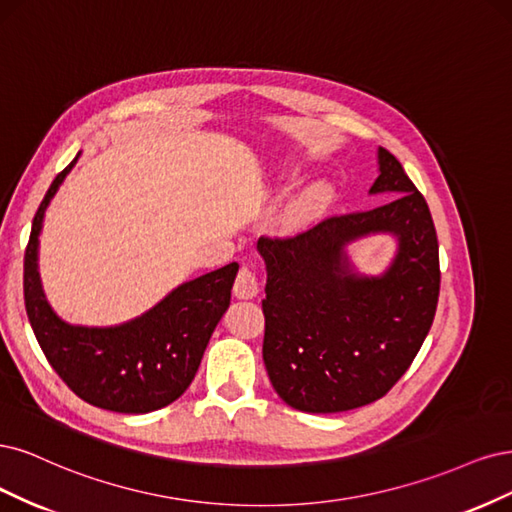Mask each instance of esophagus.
Returning a JSON list of instances; mask_svg holds the SVG:
<instances>
[{"label": "esophagus", "mask_w": 512, "mask_h": 512, "mask_svg": "<svg viewBox=\"0 0 512 512\" xmlns=\"http://www.w3.org/2000/svg\"><path fill=\"white\" fill-rule=\"evenodd\" d=\"M259 293V283H257V276L251 268H240L238 276H236V283H234V295L240 300H253L255 295Z\"/></svg>", "instance_id": "1"}]
</instances>
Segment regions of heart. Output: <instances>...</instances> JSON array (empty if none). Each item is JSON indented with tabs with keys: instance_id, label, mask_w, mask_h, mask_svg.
<instances>
[{
	"instance_id": "b5f03b06",
	"label": "heart",
	"mask_w": 512,
	"mask_h": 512,
	"mask_svg": "<svg viewBox=\"0 0 512 512\" xmlns=\"http://www.w3.org/2000/svg\"><path fill=\"white\" fill-rule=\"evenodd\" d=\"M295 174V170L293 168H285L283 170V176H293ZM325 197V185H321V183H315V185H310V187H306L304 191H302V195H300V200H298V206L302 208V210H308V208H312L315 204H319L321 200Z\"/></svg>"
}]
</instances>
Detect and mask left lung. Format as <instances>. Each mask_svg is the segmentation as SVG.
I'll list each match as a JSON object with an SVG mask.
<instances>
[{
  "label": "left lung",
  "instance_id": "8db88e82",
  "mask_svg": "<svg viewBox=\"0 0 512 512\" xmlns=\"http://www.w3.org/2000/svg\"><path fill=\"white\" fill-rule=\"evenodd\" d=\"M370 195L393 200L329 217L302 234L257 240L266 263L263 364L274 391L302 412H344L376 402L400 381L430 332L438 291V238L425 197L402 163L378 146ZM391 235L396 255L364 275L348 246Z\"/></svg>",
  "mask_w": 512,
  "mask_h": 512
}]
</instances>
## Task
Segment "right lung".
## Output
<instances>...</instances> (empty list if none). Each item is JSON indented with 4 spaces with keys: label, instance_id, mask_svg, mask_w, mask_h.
<instances>
[{
    "label": "right lung",
    "instance_id": "1",
    "mask_svg": "<svg viewBox=\"0 0 512 512\" xmlns=\"http://www.w3.org/2000/svg\"><path fill=\"white\" fill-rule=\"evenodd\" d=\"M78 157L57 174L31 225L23 274L27 317L48 364L80 400L144 415L172 404L191 385L214 327L229 308L238 263L187 280L140 317L119 325L91 327L61 319L44 295L38 251L46 208Z\"/></svg>",
    "mask_w": 512,
    "mask_h": 512
}]
</instances>
